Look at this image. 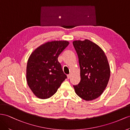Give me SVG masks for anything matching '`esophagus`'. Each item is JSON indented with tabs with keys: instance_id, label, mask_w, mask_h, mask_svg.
Listing matches in <instances>:
<instances>
[{
	"instance_id": "34e87169",
	"label": "esophagus",
	"mask_w": 130,
	"mask_h": 130,
	"mask_svg": "<svg viewBox=\"0 0 130 130\" xmlns=\"http://www.w3.org/2000/svg\"><path fill=\"white\" fill-rule=\"evenodd\" d=\"M67 77H68V79H69L70 78L71 76H70V75H67Z\"/></svg>"
}]
</instances>
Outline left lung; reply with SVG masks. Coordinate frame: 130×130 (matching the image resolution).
<instances>
[{"label":"left lung","mask_w":130,"mask_h":130,"mask_svg":"<svg viewBox=\"0 0 130 130\" xmlns=\"http://www.w3.org/2000/svg\"><path fill=\"white\" fill-rule=\"evenodd\" d=\"M80 68L81 80L74 85L76 93L89 101L99 97L109 80L110 71L107 58L99 46L88 39L72 42Z\"/></svg>","instance_id":"left-lung-1"}]
</instances>
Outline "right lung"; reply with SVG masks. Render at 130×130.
I'll use <instances>...</instances> for the list:
<instances>
[{
	"mask_svg": "<svg viewBox=\"0 0 130 130\" xmlns=\"http://www.w3.org/2000/svg\"><path fill=\"white\" fill-rule=\"evenodd\" d=\"M69 44L66 41L49 42L39 46L29 57L26 78L36 97L41 99L52 97L67 78L58 58Z\"/></svg>",
	"mask_w": 130,
	"mask_h": 130,
	"instance_id": "1",
	"label": "right lung"
}]
</instances>
